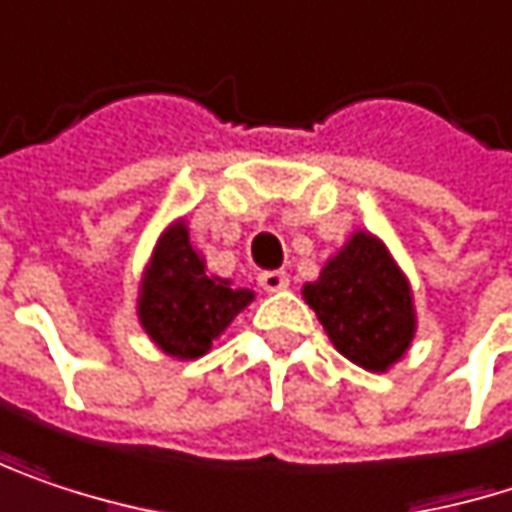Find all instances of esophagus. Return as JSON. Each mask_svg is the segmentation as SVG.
Returning <instances> with one entry per match:
<instances>
[{
	"label": "esophagus",
	"instance_id": "34e87169",
	"mask_svg": "<svg viewBox=\"0 0 512 512\" xmlns=\"http://www.w3.org/2000/svg\"><path fill=\"white\" fill-rule=\"evenodd\" d=\"M260 287L266 290V293H278V290H287L290 287V275L287 272H278V269H272V272H260Z\"/></svg>",
	"mask_w": 512,
	"mask_h": 512
}]
</instances>
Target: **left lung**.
<instances>
[{
	"mask_svg": "<svg viewBox=\"0 0 512 512\" xmlns=\"http://www.w3.org/2000/svg\"><path fill=\"white\" fill-rule=\"evenodd\" d=\"M304 302L337 351L369 372H387L410 349L416 331L410 284L387 246L366 231H357L325 263L319 281L304 287Z\"/></svg>",
	"mask_w": 512,
	"mask_h": 512,
	"instance_id": "8db88e82",
	"label": "left lung"
}]
</instances>
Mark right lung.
Here are the masks:
<instances>
[{"label": "right lung", "mask_w": 512, "mask_h": 512, "mask_svg": "<svg viewBox=\"0 0 512 512\" xmlns=\"http://www.w3.org/2000/svg\"><path fill=\"white\" fill-rule=\"evenodd\" d=\"M252 299V290H231L228 281L208 278L205 257L190 246L187 225L175 222L163 231L146 266L137 313L166 354L196 360Z\"/></svg>", "instance_id": "right-lung-1"}]
</instances>
